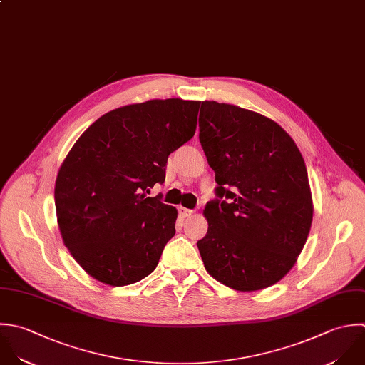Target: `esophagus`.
I'll return each mask as SVG.
<instances>
[{"mask_svg":"<svg viewBox=\"0 0 365 365\" xmlns=\"http://www.w3.org/2000/svg\"><path fill=\"white\" fill-rule=\"evenodd\" d=\"M178 212H179V216L183 217V219H185V217H190V216L195 213V210L186 209V207H182V206L178 209Z\"/></svg>","mask_w":365,"mask_h":365,"instance_id":"1","label":"esophagus"}]
</instances>
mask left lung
Segmentation results:
<instances>
[{"label":"left lung","instance_id":"1","mask_svg":"<svg viewBox=\"0 0 365 365\" xmlns=\"http://www.w3.org/2000/svg\"><path fill=\"white\" fill-rule=\"evenodd\" d=\"M199 140L217 183L197 242L207 273L239 292L276 284L294 266L313 220L297 145L274 120L215 101L202 102Z\"/></svg>","mask_w":365,"mask_h":365}]
</instances>
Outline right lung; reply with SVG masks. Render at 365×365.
Listing matches in <instances>:
<instances>
[{
    "mask_svg": "<svg viewBox=\"0 0 365 365\" xmlns=\"http://www.w3.org/2000/svg\"><path fill=\"white\" fill-rule=\"evenodd\" d=\"M199 101L153 99L113 109L76 140L55 182L58 226L76 263L109 286L149 276L175 236L178 210L146 193L196 130Z\"/></svg>",
    "mask_w": 365,
    "mask_h": 365,
    "instance_id": "right-lung-1",
    "label": "right lung"
}]
</instances>
